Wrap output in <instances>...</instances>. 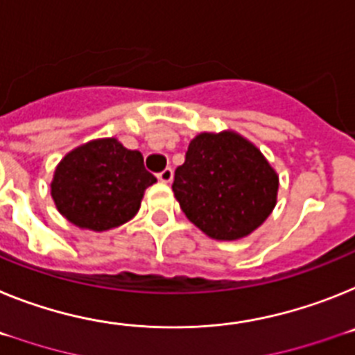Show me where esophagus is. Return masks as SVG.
<instances>
[{
    "label": "esophagus",
    "instance_id": "1",
    "mask_svg": "<svg viewBox=\"0 0 355 355\" xmlns=\"http://www.w3.org/2000/svg\"><path fill=\"white\" fill-rule=\"evenodd\" d=\"M157 177H159L160 182H164V184H169V182L173 180V169L166 168L164 171H160V173L157 175Z\"/></svg>",
    "mask_w": 355,
    "mask_h": 355
}]
</instances>
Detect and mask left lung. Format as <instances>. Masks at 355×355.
<instances>
[{
	"label": "left lung",
	"instance_id": "1",
	"mask_svg": "<svg viewBox=\"0 0 355 355\" xmlns=\"http://www.w3.org/2000/svg\"><path fill=\"white\" fill-rule=\"evenodd\" d=\"M191 223L218 241L250 236L277 205L279 175L254 143L232 130L202 132L173 180Z\"/></svg>",
	"mask_w": 355,
	"mask_h": 355
}]
</instances>
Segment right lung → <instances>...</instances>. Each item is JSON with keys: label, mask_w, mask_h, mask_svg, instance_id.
Masks as SVG:
<instances>
[{"label": "right lung", "mask_w": 355, "mask_h": 355, "mask_svg": "<svg viewBox=\"0 0 355 355\" xmlns=\"http://www.w3.org/2000/svg\"><path fill=\"white\" fill-rule=\"evenodd\" d=\"M155 182L141 152L128 150L116 137H105L64 155L55 168L51 198L69 223L105 232L130 221L146 187Z\"/></svg>", "instance_id": "add662e5"}]
</instances>
